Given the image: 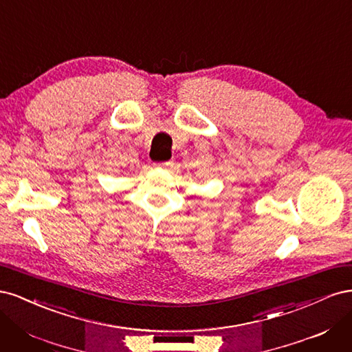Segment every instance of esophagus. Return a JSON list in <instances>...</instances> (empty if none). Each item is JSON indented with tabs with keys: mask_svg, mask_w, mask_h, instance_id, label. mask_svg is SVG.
Here are the masks:
<instances>
[{
	"mask_svg": "<svg viewBox=\"0 0 352 352\" xmlns=\"http://www.w3.org/2000/svg\"><path fill=\"white\" fill-rule=\"evenodd\" d=\"M168 164L170 163H155L154 166H157V167H168Z\"/></svg>",
	"mask_w": 352,
	"mask_h": 352,
	"instance_id": "esophagus-1",
	"label": "esophagus"
}]
</instances>
